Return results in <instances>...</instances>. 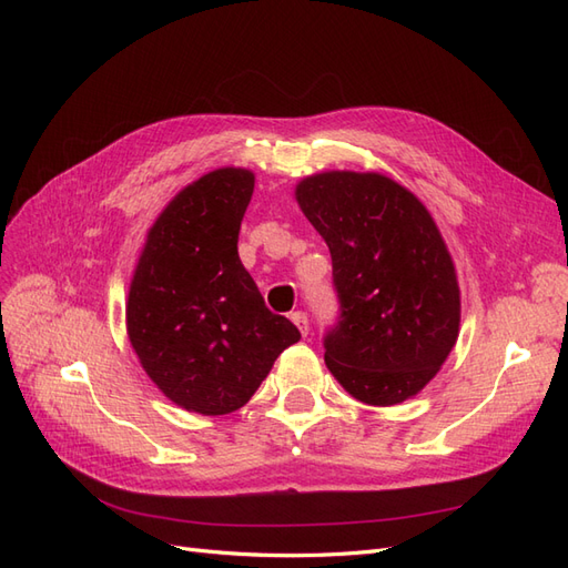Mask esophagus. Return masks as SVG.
<instances>
[{"mask_svg": "<svg viewBox=\"0 0 568 568\" xmlns=\"http://www.w3.org/2000/svg\"><path fill=\"white\" fill-rule=\"evenodd\" d=\"M291 322H294L298 329H301V334L303 336H307V332H311V324H307V315L303 313V311H296V313H291Z\"/></svg>", "mask_w": 568, "mask_h": 568, "instance_id": "esophagus-1", "label": "esophagus"}]
</instances>
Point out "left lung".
Returning a JSON list of instances; mask_svg holds the SVG:
<instances>
[{"instance_id": "left-lung-1", "label": "left lung", "mask_w": 568, "mask_h": 568, "mask_svg": "<svg viewBox=\"0 0 568 568\" xmlns=\"http://www.w3.org/2000/svg\"><path fill=\"white\" fill-rule=\"evenodd\" d=\"M329 246L341 320L324 363L355 400L388 407L434 379L459 336L453 255L426 205L382 173L326 170L296 184Z\"/></svg>"}]
</instances>
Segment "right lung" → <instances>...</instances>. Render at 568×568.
Returning a JSON list of instances; mask_svg holds the SVG:
<instances>
[{
	"mask_svg": "<svg viewBox=\"0 0 568 568\" xmlns=\"http://www.w3.org/2000/svg\"><path fill=\"white\" fill-rule=\"evenodd\" d=\"M246 168H217L170 199L132 272V351L168 400L203 417L244 407L274 359L301 338L274 315L239 261L253 196Z\"/></svg>",
	"mask_w": 568,
	"mask_h": 568,
	"instance_id": "obj_1",
	"label": "right lung"
}]
</instances>
